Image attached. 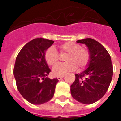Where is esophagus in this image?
<instances>
[{
	"mask_svg": "<svg viewBox=\"0 0 121 121\" xmlns=\"http://www.w3.org/2000/svg\"><path fill=\"white\" fill-rule=\"evenodd\" d=\"M63 78V75H62V76H58V77H57V78H58V80H61Z\"/></svg>",
	"mask_w": 121,
	"mask_h": 121,
	"instance_id": "obj_1",
	"label": "esophagus"
}]
</instances>
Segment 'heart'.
<instances>
[{"instance_id": "1", "label": "heart", "mask_w": 121, "mask_h": 121, "mask_svg": "<svg viewBox=\"0 0 121 121\" xmlns=\"http://www.w3.org/2000/svg\"><path fill=\"white\" fill-rule=\"evenodd\" d=\"M60 54H67L64 63L58 64L53 68L52 73L56 76H62L69 71H74L78 66L83 68L88 64L90 60L89 50L82 48L80 44L74 42L64 43L58 46ZM44 59L49 66L55 65L58 63L60 56L52 47L48 48L44 53Z\"/></svg>"}]
</instances>
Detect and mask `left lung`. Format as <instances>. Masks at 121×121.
Here are the masks:
<instances>
[{
	"instance_id": "1",
	"label": "left lung",
	"mask_w": 121,
	"mask_h": 121,
	"mask_svg": "<svg viewBox=\"0 0 121 121\" xmlns=\"http://www.w3.org/2000/svg\"><path fill=\"white\" fill-rule=\"evenodd\" d=\"M76 42L87 46L90 60L86 70L75 74L71 95L79 102L91 104L101 99L108 89L113 76L112 60L106 49L95 39L86 38Z\"/></svg>"
}]
</instances>
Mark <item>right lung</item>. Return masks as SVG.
<instances>
[{
    "instance_id": "right-lung-1",
    "label": "right lung",
    "mask_w": 121,
    "mask_h": 121,
    "mask_svg": "<svg viewBox=\"0 0 121 121\" xmlns=\"http://www.w3.org/2000/svg\"><path fill=\"white\" fill-rule=\"evenodd\" d=\"M53 43L44 38L34 39L22 48L15 60L13 74L17 89L33 104L49 101L54 94L58 80L47 77L50 69L44 59L45 50Z\"/></svg>"
}]
</instances>
